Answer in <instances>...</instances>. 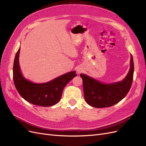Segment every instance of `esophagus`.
<instances>
[{"mask_svg": "<svg viewBox=\"0 0 146 146\" xmlns=\"http://www.w3.org/2000/svg\"><path fill=\"white\" fill-rule=\"evenodd\" d=\"M82 72V69H77V72L79 74V73H80V72Z\"/></svg>", "mask_w": 146, "mask_h": 146, "instance_id": "obj_1", "label": "esophagus"}]
</instances>
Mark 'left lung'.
I'll return each instance as SVG.
<instances>
[{
    "instance_id": "obj_1",
    "label": "left lung",
    "mask_w": 146,
    "mask_h": 146,
    "mask_svg": "<svg viewBox=\"0 0 146 146\" xmlns=\"http://www.w3.org/2000/svg\"><path fill=\"white\" fill-rule=\"evenodd\" d=\"M133 72L134 63L133 56L131 55L129 72L121 82L105 84L85 74H80L86 102L92 107L99 108L111 107L118 103L130 91L133 79Z\"/></svg>"
}]
</instances>
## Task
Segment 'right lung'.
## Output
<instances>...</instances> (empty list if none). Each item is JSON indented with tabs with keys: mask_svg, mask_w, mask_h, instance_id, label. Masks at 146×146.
<instances>
[{
	"mask_svg": "<svg viewBox=\"0 0 146 146\" xmlns=\"http://www.w3.org/2000/svg\"><path fill=\"white\" fill-rule=\"evenodd\" d=\"M20 48L16 54L13 64V80L17 92L29 102L42 107H49L57 104L62 96L64 86L77 76L76 71L62 75L44 83H33L22 76L19 64Z\"/></svg>",
	"mask_w": 146,
	"mask_h": 146,
	"instance_id": "add662e5",
	"label": "right lung"
}]
</instances>
